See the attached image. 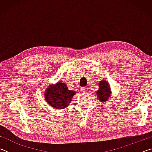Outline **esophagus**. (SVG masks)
<instances>
[{
  "label": "esophagus",
  "mask_w": 152,
  "mask_h": 152,
  "mask_svg": "<svg viewBox=\"0 0 152 152\" xmlns=\"http://www.w3.org/2000/svg\"><path fill=\"white\" fill-rule=\"evenodd\" d=\"M80 91L82 93H86L88 91V88H86V87H82V88H80Z\"/></svg>",
  "instance_id": "34e87169"
}]
</instances>
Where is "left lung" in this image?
<instances>
[{"mask_svg":"<svg viewBox=\"0 0 152 152\" xmlns=\"http://www.w3.org/2000/svg\"><path fill=\"white\" fill-rule=\"evenodd\" d=\"M99 89L96 92V94L99 96V99L101 100V102L105 101L110 96V88L109 84L107 83V81L102 80L100 82Z\"/></svg>","mask_w":152,"mask_h":152,"instance_id":"8db88e82","label":"left lung"}]
</instances>
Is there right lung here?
Masks as SVG:
<instances>
[{"label":"right lung","mask_w":152,"mask_h":152,"mask_svg":"<svg viewBox=\"0 0 152 152\" xmlns=\"http://www.w3.org/2000/svg\"><path fill=\"white\" fill-rule=\"evenodd\" d=\"M75 91L68 90L64 82H58L55 85H51L46 90L45 98L51 107L58 109L66 108L70 101Z\"/></svg>","instance_id":"obj_1"}]
</instances>
